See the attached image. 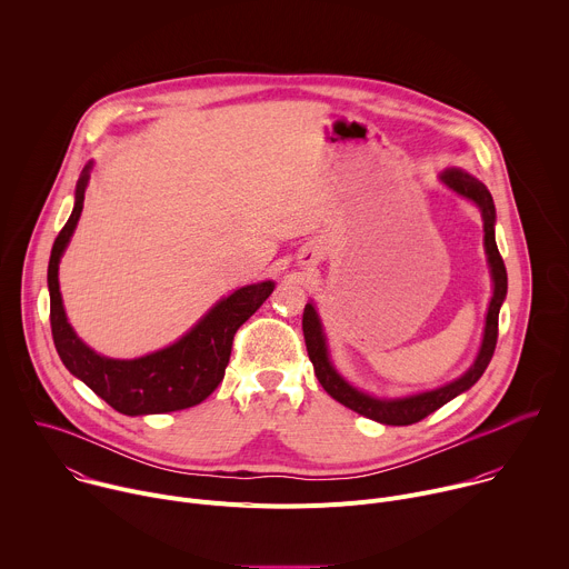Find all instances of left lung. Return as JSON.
<instances>
[{
	"mask_svg": "<svg viewBox=\"0 0 569 569\" xmlns=\"http://www.w3.org/2000/svg\"><path fill=\"white\" fill-rule=\"evenodd\" d=\"M440 182L447 184L451 192H456L458 197L471 201L482 217V230H485V254H487V263H489V272H491V283H493V295L487 308V317H485V332H482V341L478 348V355L473 359V363L458 377V380L431 389V391H422V393H413V396H402V398H377L370 396L366 391H359L357 387H352L346 377L335 368L332 359H330V350H328V339L323 332V323L319 319V312L315 308L312 301L306 303L303 308V337H306V348H308V357L315 366V375L319 385L323 387V391L335 398L339 405L348 407L350 411L375 420L380 425H389V427H407V425H416L420 420H425L427 416H431L433 411H438L440 407H445L447 402H451L453 398H458L460 393L469 391L485 372V368L491 361V355L496 350V339H498V315H500V306L507 297V270L502 263V257L498 252L496 246V206L493 199L489 194V189L485 187V182H480L476 176H471L469 171L460 169V167H449L440 173Z\"/></svg>",
	"mask_w": 569,
	"mask_h": 569,
	"instance_id": "obj_1",
	"label": "left lung"
}]
</instances>
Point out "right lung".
<instances>
[{
	"mask_svg": "<svg viewBox=\"0 0 569 569\" xmlns=\"http://www.w3.org/2000/svg\"><path fill=\"white\" fill-rule=\"evenodd\" d=\"M91 169L93 160L84 164L78 178L73 212L58 234L49 261L51 330L58 355L71 375L122 416H153L197 407L223 382L237 330L272 295L274 281H259L230 292L180 339L149 355L113 359L96 352L69 323L58 279L60 259L82 214Z\"/></svg>",
	"mask_w": 569,
	"mask_h": 569,
	"instance_id": "add662e5",
	"label": "right lung"
}]
</instances>
